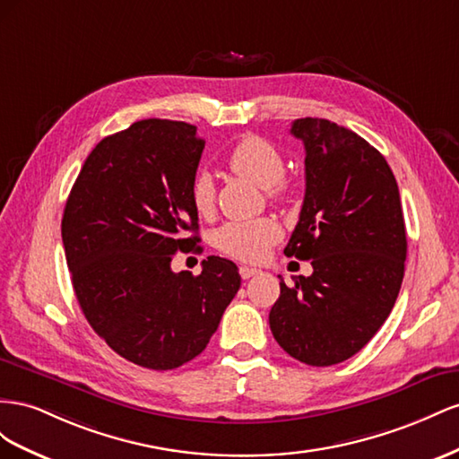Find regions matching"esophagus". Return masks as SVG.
I'll return each instance as SVG.
<instances>
[{"label":"esophagus","mask_w":459,"mask_h":459,"mask_svg":"<svg viewBox=\"0 0 459 459\" xmlns=\"http://www.w3.org/2000/svg\"><path fill=\"white\" fill-rule=\"evenodd\" d=\"M259 271L257 269H254V267H246V265H242L240 267V277L246 281V279H252V277H255Z\"/></svg>","instance_id":"34e87169"}]
</instances>
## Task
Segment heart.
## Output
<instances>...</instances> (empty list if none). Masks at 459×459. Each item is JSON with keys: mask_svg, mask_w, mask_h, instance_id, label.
<instances>
[{"mask_svg": "<svg viewBox=\"0 0 459 459\" xmlns=\"http://www.w3.org/2000/svg\"><path fill=\"white\" fill-rule=\"evenodd\" d=\"M232 173H237L255 185L267 188L271 200H286L290 195V185L282 178L284 157L264 136L246 134L237 142L227 157ZM192 204L200 215H209L215 205V185L207 173H198L192 180ZM282 229L271 217H259L252 221H232L215 230V247L229 257L240 261L264 259L269 247L279 242Z\"/></svg>", "mask_w": 459, "mask_h": 459, "instance_id": "1", "label": "heart"}]
</instances>
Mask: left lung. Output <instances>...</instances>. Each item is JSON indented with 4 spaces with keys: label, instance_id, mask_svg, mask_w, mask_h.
I'll return each mask as SVG.
<instances>
[{
    "label": "left lung",
    "instance_id": "obj_1",
    "mask_svg": "<svg viewBox=\"0 0 459 459\" xmlns=\"http://www.w3.org/2000/svg\"><path fill=\"white\" fill-rule=\"evenodd\" d=\"M306 148V195L288 257L311 259V277L281 296L269 325L298 361L326 368L358 353L400 292L408 254L396 178L381 152L326 119H296Z\"/></svg>",
    "mask_w": 459,
    "mask_h": 459
}]
</instances>
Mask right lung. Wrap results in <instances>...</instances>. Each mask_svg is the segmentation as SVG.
Segmentation results:
<instances>
[{
  "mask_svg": "<svg viewBox=\"0 0 459 459\" xmlns=\"http://www.w3.org/2000/svg\"><path fill=\"white\" fill-rule=\"evenodd\" d=\"M204 146L194 125L138 121L91 150L65 205L78 304L108 346L140 368L175 369L202 353L240 288L225 257L204 259L198 277L171 269L178 250L200 242L190 188Z\"/></svg>",
  "mask_w": 459,
  "mask_h": 459,
  "instance_id": "add662e5",
  "label": "right lung"
}]
</instances>
